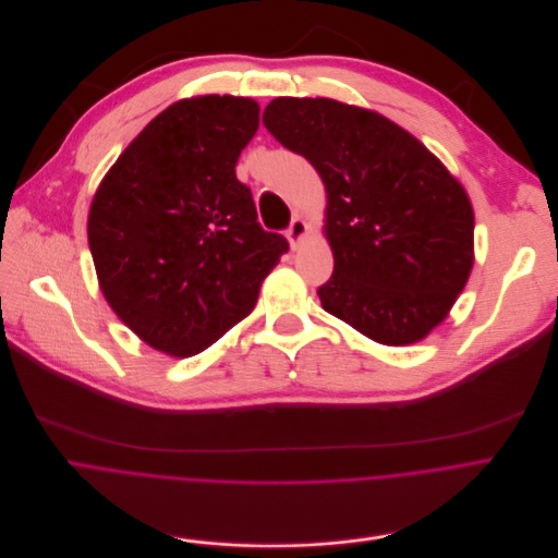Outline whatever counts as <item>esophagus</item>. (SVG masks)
Listing matches in <instances>:
<instances>
[{"label": "esophagus", "instance_id": "34e87169", "mask_svg": "<svg viewBox=\"0 0 558 558\" xmlns=\"http://www.w3.org/2000/svg\"><path fill=\"white\" fill-rule=\"evenodd\" d=\"M305 235H307V225H305V221L299 215L292 217L290 227H288V242H290V246L296 248L303 242Z\"/></svg>", "mask_w": 558, "mask_h": 558}]
</instances>
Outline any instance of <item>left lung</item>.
<instances>
[{"label": "left lung", "mask_w": 558, "mask_h": 558, "mask_svg": "<svg viewBox=\"0 0 558 558\" xmlns=\"http://www.w3.org/2000/svg\"><path fill=\"white\" fill-rule=\"evenodd\" d=\"M264 125L327 191L333 272L318 288L323 310L383 345L424 339L473 268L464 186L417 138L363 107L281 96Z\"/></svg>", "instance_id": "8db88e82"}]
</instances>
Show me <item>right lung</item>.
Segmentation results:
<instances>
[{
	"label": "right lung",
	"instance_id": "right-lung-1",
	"mask_svg": "<svg viewBox=\"0 0 558 558\" xmlns=\"http://www.w3.org/2000/svg\"><path fill=\"white\" fill-rule=\"evenodd\" d=\"M259 128L242 96L184 98L158 114L102 178L87 217L100 290L138 337L193 356L248 316L288 240L257 221L235 175Z\"/></svg>",
	"mask_w": 558,
	"mask_h": 558
}]
</instances>
